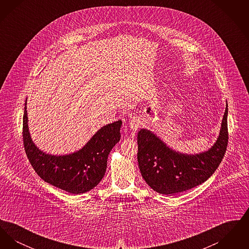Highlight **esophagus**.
<instances>
[{"label":"esophagus","instance_id":"34e87169","mask_svg":"<svg viewBox=\"0 0 249 249\" xmlns=\"http://www.w3.org/2000/svg\"><path fill=\"white\" fill-rule=\"evenodd\" d=\"M142 125V119L139 117H133L130 120V129L131 130H137Z\"/></svg>","mask_w":249,"mask_h":249}]
</instances>
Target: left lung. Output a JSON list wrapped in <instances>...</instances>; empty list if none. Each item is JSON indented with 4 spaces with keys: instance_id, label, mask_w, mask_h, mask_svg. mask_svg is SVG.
Wrapping results in <instances>:
<instances>
[{
    "instance_id": "obj_1",
    "label": "left lung",
    "mask_w": 249,
    "mask_h": 249,
    "mask_svg": "<svg viewBox=\"0 0 249 249\" xmlns=\"http://www.w3.org/2000/svg\"><path fill=\"white\" fill-rule=\"evenodd\" d=\"M228 103L219 135L213 146L198 154L170 148L152 131L141 129L137 135L138 165L147 185L160 194L173 195L205 182L220 164L228 145Z\"/></svg>"
}]
</instances>
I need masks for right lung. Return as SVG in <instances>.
I'll return each instance as SVG.
<instances>
[{
  "label": "right lung",
  "mask_w": 249,
  "mask_h": 249,
  "mask_svg": "<svg viewBox=\"0 0 249 249\" xmlns=\"http://www.w3.org/2000/svg\"><path fill=\"white\" fill-rule=\"evenodd\" d=\"M26 106L27 100L24 107V148L36 174L45 182L71 194H81L95 188L106 174L108 155L120 140L122 121L102 127L76 152L59 156L47 154L32 140Z\"/></svg>",
  "instance_id": "add662e5"
}]
</instances>
